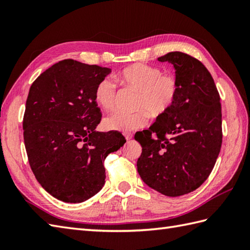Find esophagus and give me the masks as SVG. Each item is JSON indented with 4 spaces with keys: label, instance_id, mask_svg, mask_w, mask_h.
<instances>
[{
    "label": "esophagus",
    "instance_id": "1",
    "mask_svg": "<svg viewBox=\"0 0 250 250\" xmlns=\"http://www.w3.org/2000/svg\"><path fill=\"white\" fill-rule=\"evenodd\" d=\"M125 137L126 141H130V140L132 139V137H133V135H132L131 133H125Z\"/></svg>",
    "mask_w": 250,
    "mask_h": 250
}]
</instances>
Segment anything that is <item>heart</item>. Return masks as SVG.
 <instances>
[{"label":"heart","mask_w":250,"mask_h":250,"mask_svg":"<svg viewBox=\"0 0 250 250\" xmlns=\"http://www.w3.org/2000/svg\"><path fill=\"white\" fill-rule=\"evenodd\" d=\"M117 78L139 91L135 113L117 110L106 117L103 125L106 130L131 132L141 129L148 124V113L153 117L161 116L172 107L178 93V82L172 74H163L160 67L136 63L122 70ZM116 83L105 77L100 81L94 90V100L105 110L114 107Z\"/></svg>","instance_id":"1"}]
</instances>
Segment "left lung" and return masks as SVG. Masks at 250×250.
<instances>
[{"instance_id":"1","label":"left lung","mask_w":250,"mask_h":250,"mask_svg":"<svg viewBox=\"0 0 250 250\" xmlns=\"http://www.w3.org/2000/svg\"><path fill=\"white\" fill-rule=\"evenodd\" d=\"M158 61L173 64L178 93L172 107L149 129L136 132L134 139L142 146L137 172L158 192L180 196L205 182L218 158L220 97L208 70L193 57L173 51Z\"/></svg>"}]
</instances>
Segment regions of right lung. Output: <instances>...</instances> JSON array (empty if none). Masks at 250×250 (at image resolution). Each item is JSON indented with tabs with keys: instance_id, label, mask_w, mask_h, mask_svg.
<instances>
[{
	"instance_id": "1",
	"label": "right lung",
	"mask_w": 250,
	"mask_h": 250,
	"mask_svg": "<svg viewBox=\"0 0 250 250\" xmlns=\"http://www.w3.org/2000/svg\"><path fill=\"white\" fill-rule=\"evenodd\" d=\"M110 72L65 59L30 88L23 116L30 167L42 187L66 203H81L102 189L105 158L125 143L119 132L95 130L101 111L94 90Z\"/></svg>"
}]
</instances>
